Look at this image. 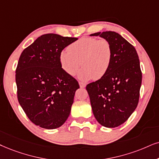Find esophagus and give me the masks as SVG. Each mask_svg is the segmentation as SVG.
<instances>
[{
  "label": "esophagus",
  "mask_w": 159,
  "mask_h": 159,
  "mask_svg": "<svg viewBox=\"0 0 159 159\" xmlns=\"http://www.w3.org/2000/svg\"><path fill=\"white\" fill-rule=\"evenodd\" d=\"M79 85H80V87H81V88H84L86 86V84L83 83V82H79Z\"/></svg>",
  "instance_id": "obj_1"
}]
</instances>
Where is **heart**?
<instances>
[{
	"instance_id": "heart-1",
	"label": "heart",
	"mask_w": 159,
	"mask_h": 159,
	"mask_svg": "<svg viewBox=\"0 0 159 159\" xmlns=\"http://www.w3.org/2000/svg\"><path fill=\"white\" fill-rule=\"evenodd\" d=\"M112 50L109 42L86 37L72 43L67 50L61 52V66L70 75H75L81 66L79 73L81 80L102 78L108 71L111 61Z\"/></svg>"
}]
</instances>
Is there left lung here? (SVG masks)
Listing matches in <instances>:
<instances>
[{"label": "left lung", "mask_w": 159, "mask_h": 159, "mask_svg": "<svg viewBox=\"0 0 159 159\" xmlns=\"http://www.w3.org/2000/svg\"><path fill=\"white\" fill-rule=\"evenodd\" d=\"M90 36H100L108 40L112 50L108 71L86 87L92 112L101 125L117 127L129 118L139 103L142 71L137 52L114 31L98 32Z\"/></svg>", "instance_id": "1"}]
</instances>
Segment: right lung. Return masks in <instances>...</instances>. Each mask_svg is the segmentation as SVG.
<instances>
[{
    "label": "right lung",
    "instance_id": "1",
    "mask_svg": "<svg viewBox=\"0 0 159 159\" xmlns=\"http://www.w3.org/2000/svg\"><path fill=\"white\" fill-rule=\"evenodd\" d=\"M78 39L46 34L24 49L16 69L17 99L29 119L39 127L55 129L70 115L79 84L61 68L59 56Z\"/></svg>",
    "mask_w": 159,
    "mask_h": 159
}]
</instances>
